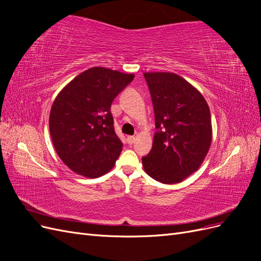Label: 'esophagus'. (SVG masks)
I'll return each mask as SVG.
<instances>
[{
  "label": "esophagus",
  "instance_id": "34e87169",
  "mask_svg": "<svg viewBox=\"0 0 261 261\" xmlns=\"http://www.w3.org/2000/svg\"><path fill=\"white\" fill-rule=\"evenodd\" d=\"M126 141H127V144H129V145L134 144V141H135V136H128L127 138H126Z\"/></svg>",
  "mask_w": 261,
  "mask_h": 261
}]
</instances>
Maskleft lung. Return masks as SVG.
Listing matches in <instances>:
<instances>
[{"label":"left lung","instance_id":"1","mask_svg":"<svg viewBox=\"0 0 261 261\" xmlns=\"http://www.w3.org/2000/svg\"><path fill=\"white\" fill-rule=\"evenodd\" d=\"M156 132L144 170L163 184L180 183L199 169L212 140L211 115L202 94L174 73H144Z\"/></svg>","mask_w":261,"mask_h":261}]
</instances>
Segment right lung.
Segmentation results:
<instances>
[{"instance_id": "obj_1", "label": "right lung", "mask_w": 261, "mask_h": 261, "mask_svg": "<svg viewBox=\"0 0 261 261\" xmlns=\"http://www.w3.org/2000/svg\"><path fill=\"white\" fill-rule=\"evenodd\" d=\"M134 77L91 67L55 98L49 118L52 143L61 160L77 174L99 177L114 167L123 144L114 130L111 105Z\"/></svg>"}]
</instances>
